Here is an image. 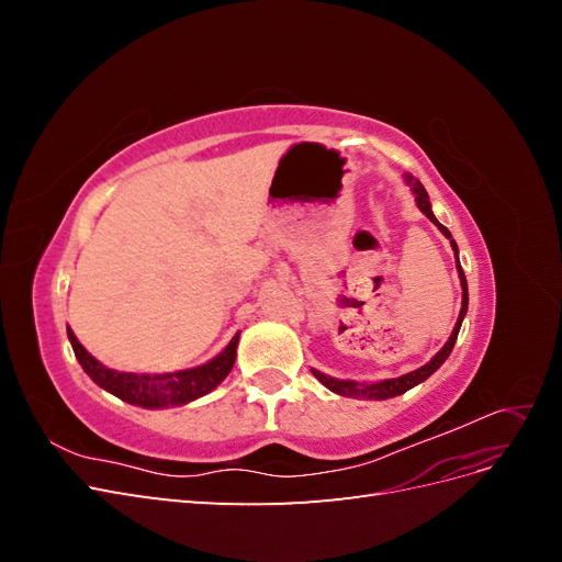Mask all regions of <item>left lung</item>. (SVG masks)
<instances>
[{"instance_id": "obj_1", "label": "left lung", "mask_w": 562, "mask_h": 562, "mask_svg": "<svg viewBox=\"0 0 562 562\" xmlns=\"http://www.w3.org/2000/svg\"><path fill=\"white\" fill-rule=\"evenodd\" d=\"M405 184L413 190L415 201H417V209L431 220V223L440 229V234H443L446 239H450V246H452L454 258H457L459 285H462V310H459V318H457L454 328H452V333H450V337H448V342L443 345V349H440L429 363H424L422 368H417V370H413V372H407V375H401V378H394V380H382V382H370V384H368V382H353V380H337V378L326 375V372H321V370H314V368H312L314 378H316L323 386H328L330 391H335V394H339V396H347V398H368V401H384V398L401 396V394H405L407 389H413V386L422 384L427 378H431L434 372H436L440 366H443L446 359L450 356V351H452V347H454V342H457L459 328H462V321H464L467 310H469L467 277H464L462 265H459V250H457V244H454V239H452V234L436 220V215H434V211H431L429 194H427V190H424V184H422L417 178H413L411 173H405Z\"/></svg>"}]
</instances>
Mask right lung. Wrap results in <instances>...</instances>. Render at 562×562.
<instances>
[{
	"instance_id": "right-lung-1",
	"label": "right lung",
	"mask_w": 562,
	"mask_h": 562,
	"mask_svg": "<svg viewBox=\"0 0 562 562\" xmlns=\"http://www.w3.org/2000/svg\"><path fill=\"white\" fill-rule=\"evenodd\" d=\"M67 337H70V345L75 349L79 366L100 389L110 391V394L131 405L147 407V411L184 405L206 396L209 391H213L229 375V370L234 368V361H236V345H239V333H236L223 351L196 368L161 372V375H145V372L138 375V372L112 370L100 363L95 356H91L87 349H83L72 328H67Z\"/></svg>"
}]
</instances>
